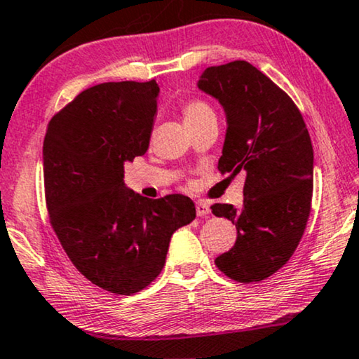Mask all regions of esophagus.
Wrapping results in <instances>:
<instances>
[{
    "mask_svg": "<svg viewBox=\"0 0 359 359\" xmlns=\"http://www.w3.org/2000/svg\"><path fill=\"white\" fill-rule=\"evenodd\" d=\"M195 208H197V215L198 217H205L208 215V212H210V205L205 201H198L197 205H195Z\"/></svg>",
    "mask_w": 359,
    "mask_h": 359,
    "instance_id": "obj_1",
    "label": "esophagus"
}]
</instances>
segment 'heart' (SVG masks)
I'll list each match as a JSON object with an SVG mask.
<instances>
[{
	"label": "heart",
	"mask_w": 359,
	"mask_h": 359,
	"mask_svg": "<svg viewBox=\"0 0 359 359\" xmlns=\"http://www.w3.org/2000/svg\"><path fill=\"white\" fill-rule=\"evenodd\" d=\"M182 116L185 124H195L208 116H213V109L202 99H190L182 106Z\"/></svg>",
	"instance_id": "1"
}]
</instances>
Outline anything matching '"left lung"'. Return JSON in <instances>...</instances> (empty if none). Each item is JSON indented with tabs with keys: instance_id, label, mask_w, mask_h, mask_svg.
I'll return each mask as SVG.
<instances>
[{
	"instance_id": "left-lung-1",
	"label": "left lung",
	"mask_w": 359,
	"mask_h": 359,
	"mask_svg": "<svg viewBox=\"0 0 359 359\" xmlns=\"http://www.w3.org/2000/svg\"><path fill=\"white\" fill-rule=\"evenodd\" d=\"M197 86L226 114L219 170L247 175L242 207H210L237 226V242L215 265L240 283L262 281L290 260L305 232L313 195L310 134L292 97L250 62L207 67Z\"/></svg>"
}]
</instances>
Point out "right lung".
Listing matches in <instances>:
<instances>
[{"label":"right lung","instance_id":"right-lung-1","mask_svg":"<svg viewBox=\"0 0 359 359\" xmlns=\"http://www.w3.org/2000/svg\"><path fill=\"white\" fill-rule=\"evenodd\" d=\"M156 81L102 83L49 121L44 194L72 265L107 292L133 294L157 278L172 233L195 219L180 194L149 201L124 184V164L144 156L157 114Z\"/></svg>","mask_w":359,"mask_h":359}]
</instances>
